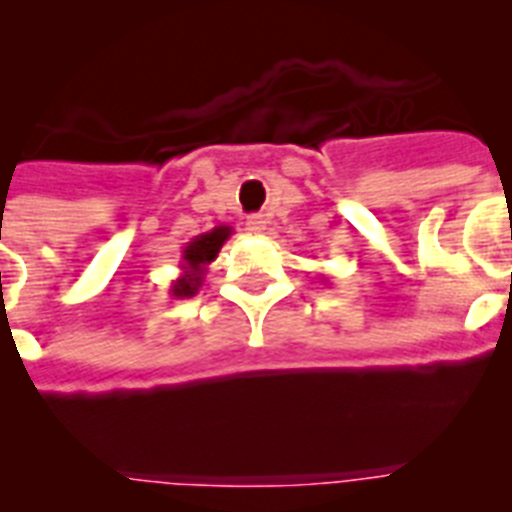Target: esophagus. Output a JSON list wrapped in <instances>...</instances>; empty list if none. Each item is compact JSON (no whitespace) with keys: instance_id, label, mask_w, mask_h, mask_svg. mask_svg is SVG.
I'll list each match as a JSON object with an SVG mask.
<instances>
[{"instance_id":"34e87169","label":"esophagus","mask_w":512,"mask_h":512,"mask_svg":"<svg viewBox=\"0 0 512 512\" xmlns=\"http://www.w3.org/2000/svg\"><path fill=\"white\" fill-rule=\"evenodd\" d=\"M266 223H269V220H266L264 215H248L246 217V230H248V233H253V235H261L266 230Z\"/></svg>"}]
</instances>
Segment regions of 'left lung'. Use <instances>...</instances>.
I'll use <instances>...</instances> for the list:
<instances>
[{"instance_id": "8db88e82", "label": "left lung", "mask_w": 512, "mask_h": 512, "mask_svg": "<svg viewBox=\"0 0 512 512\" xmlns=\"http://www.w3.org/2000/svg\"><path fill=\"white\" fill-rule=\"evenodd\" d=\"M323 279H325V277H323ZM325 282H328V279H325Z\"/></svg>"}]
</instances>
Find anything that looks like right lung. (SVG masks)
I'll list each match as a JSON object with an SVG mask.
<instances>
[{"label": "right lung", "instance_id": "right-lung-1", "mask_svg": "<svg viewBox=\"0 0 512 512\" xmlns=\"http://www.w3.org/2000/svg\"><path fill=\"white\" fill-rule=\"evenodd\" d=\"M230 235H233L230 225H217V228L207 230V233L194 235L182 251L179 277L169 287L171 297L184 300V297H194L200 292L202 282H205L207 266L217 259V253H220V248H223V243L228 241Z\"/></svg>", "mask_w": 512, "mask_h": 512}]
</instances>
